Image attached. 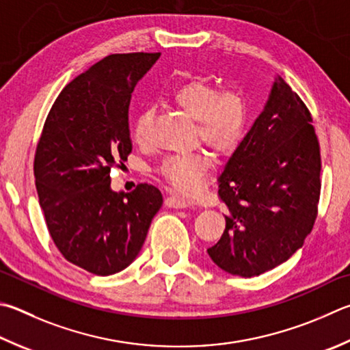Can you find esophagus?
Returning a JSON list of instances; mask_svg holds the SVG:
<instances>
[{
    "mask_svg": "<svg viewBox=\"0 0 350 350\" xmlns=\"http://www.w3.org/2000/svg\"><path fill=\"white\" fill-rule=\"evenodd\" d=\"M165 205H167L168 208H188L189 205H191V202H189L188 199H185V197H180V196H170L165 199Z\"/></svg>",
    "mask_w": 350,
    "mask_h": 350,
    "instance_id": "34e87169",
    "label": "esophagus"
}]
</instances>
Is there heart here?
I'll use <instances>...</instances> for the list:
<instances>
[{"instance_id":"obj_1","label":"heart","mask_w":350,"mask_h":350,"mask_svg":"<svg viewBox=\"0 0 350 350\" xmlns=\"http://www.w3.org/2000/svg\"><path fill=\"white\" fill-rule=\"evenodd\" d=\"M170 100L177 110L196 120L197 135L219 153L236 150L245 136L250 103L240 90L219 92L213 82L196 78L176 87L170 93ZM153 122V111L145 109L137 114L133 125V137L137 144L148 141V131ZM211 159L205 151L170 156L162 162L161 174L171 187L185 194H197L205 187Z\"/></svg>"}]
</instances>
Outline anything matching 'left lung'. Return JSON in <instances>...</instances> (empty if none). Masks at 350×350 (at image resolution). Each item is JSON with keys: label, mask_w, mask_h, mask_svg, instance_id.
I'll return each mask as SVG.
<instances>
[{"label": "left lung", "mask_w": 350, "mask_h": 350, "mask_svg": "<svg viewBox=\"0 0 350 350\" xmlns=\"http://www.w3.org/2000/svg\"><path fill=\"white\" fill-rule=\"evenodd\" d=\"M308 107L275 76L263 111L219 176L224 236L208 250L221 271L245 278L277 268L312 231L320 199V145Z\"/></svg>", "instance_id": "obj_1"}]
</instances>
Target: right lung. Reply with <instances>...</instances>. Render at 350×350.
<instances>
[{
  "instance_id": "obj_1",
  "label": "right lung",
  "mask_w": 350,
  "mask_h": 350,
  "mask_svg": "<svg viewBox=\"0 0 350 350\" xmlns=\"http://www.w3.org/2000/svg\"><path fill=\"white\" fill-rule=\"evenodd\" d=\"M161 53L110 55L56 98L35 154L40 205L70 263L111 275L135 262L161 209L159 189L113 191L110 171L131 153V93Z\"/></svg>"
}]
</instances>
